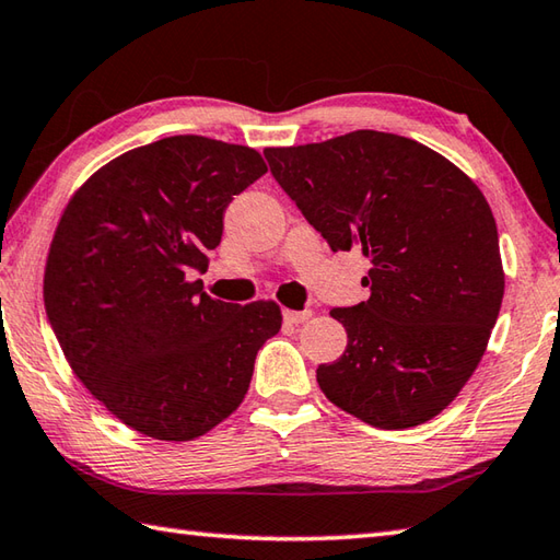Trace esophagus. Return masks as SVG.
I'll return each mask as SVG.
<instances>
[{
    "label": "esophagus",
    "instance_id": "1",
    "mask_svg": "<svg viewBox=\"0 0 560 560\" xmlns=\"http://www.w3.org/2000/svg\"><path fill=\"white\" fill-rule=\"evenodd\" d=\"M284 322L288 324H304V322H310L312 319V310H302V312H294V310H284Z\"/></svg>",
    "mask_w": 560,
    "mask_h": 560
}]
</instances>
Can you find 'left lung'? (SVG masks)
Listing matches in <instances>:
<instances>
[{
	"label": "left lung",
	"mask_w": 560,
	"mask_h": 560,
	"mask_svg": "<svg viewBox=\"0 0 560 560\" xmlns=\"http://www.w3.org/2000/svg\"><path fill=\"white\" fill-rule=\"evenodd\" d=\"M270 173L331 250L371 262V298L334 307L348 346L316 368L322 393L377 429L444 411L488 348L502 307L498 224L444 155L383 131L266 149Z\"/></svg>",
	"instance_id": "obj_1"
}]
</instances>
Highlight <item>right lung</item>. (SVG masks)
I'll list each match as a JSON object with an SVG mask.
<instances>
[{
    "label": "right lung",
    "instance_id": "obj_1",
    "mask_svg": "<svg viewBox=\"0 0 560 560\" xmlns=\"http://www.w3.org/2000/svg\"><path fill=\"white\" fill-rule=\"evenodd\" d=\"M248 145L171 136L100 167L48 250V322L80 383L116 419L192 441L244 402L276 302L212 300L202 280L231 199L266 175Z\"/></svg>",
    "mask_w": 560,
    "mask_h": 560
}]
</instances>
